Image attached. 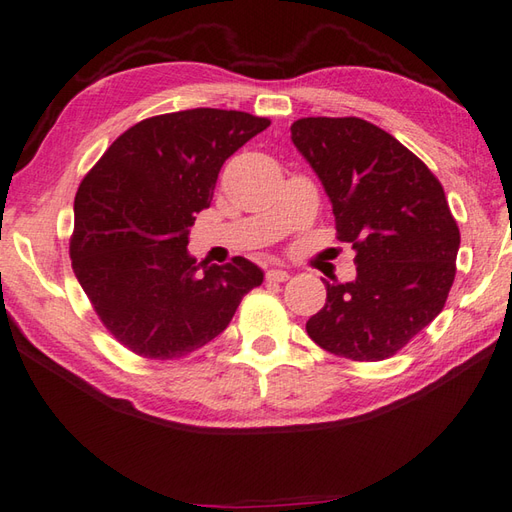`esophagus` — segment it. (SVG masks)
I'll return each mask as SVG.
<instances>
[{"instance_id":"esophagus-1","label":"esophagus","mask_w":512,"mask_h":512,"mask_svg":"<svg viewBox=\"0 0 512 512\" xmlns=\"http://www.w3.org/2000/svg\"><path fill=\"white\" fill-rule=\"evenodd\" d=\"M290 279V272L288 270H268L266 272V281H275V283H281V281H288Z\"/></svg>"}]
</instances>
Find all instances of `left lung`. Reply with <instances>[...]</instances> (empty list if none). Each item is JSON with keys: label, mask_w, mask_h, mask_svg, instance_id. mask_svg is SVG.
Instances as JSON below:
<instances>
[{"label": "left lung", "mask_w": 512, "mask_h": 512, "mask_svg": "<svg viewBox=\"0 0 512 512\" xmlns=\"http://www.w3.org/2000/svg\"><path fill=\"white\" fill-rule=\"evenodd\" d=\"M290 130L358 266L353 281H327L307 336L338 358L386 360L443 312L456 277L460 231L443 185L417 154L360 117H303Z\"/></svg>", "instance_id": "obj_1"}]
</instances>
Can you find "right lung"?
<instances>
[{
    "mask_svg": "<svg viewBox=\"0 0 512 512\" xmlns=\"http://www.w3.org/2000/svg\"><path fill=\"white\" fill-rule=\"evenodd\" d=\"M268 126L242 111L157 115L117 137L82 178L71 266L104 327L141 358L176 360L205 347L264 281L246 257L207 266L187 244L224 161Z\"/></svg>",
    "mask_w": 512,
    "mask_h": 512,
    "instance_id": "right-lung-1",
    "label": "right lung"
}]
</instances>
